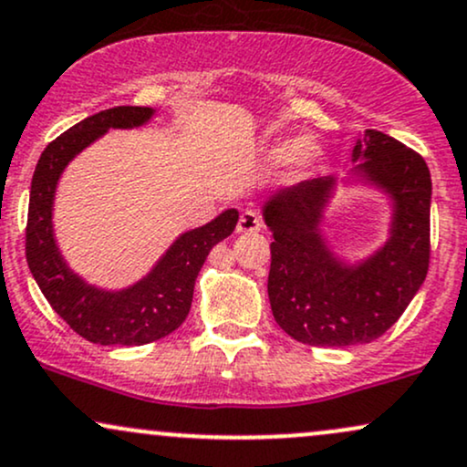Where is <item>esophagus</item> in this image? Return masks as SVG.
<instances>
[{"instance_id":"1","label":"esophagus","mask_w":467,"mask_h":467,"mask_svg":"<svg viewBox=\"0 0 467 467\" xmlns=\"http://www.w3.org/2000/svg\"><path fill=\"white\" fill-rule=\"evenodd\" d=\"M265 227V221H262V216L254 210H246L240 213V221H238V232L240 234H254V232H260V229Z\"/></svg>"}]
</instances>
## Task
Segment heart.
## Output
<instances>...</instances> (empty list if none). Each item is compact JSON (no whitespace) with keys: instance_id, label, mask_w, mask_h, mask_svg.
I'll use <instances>...</instances> for the list:
<instances>
[{"instance_id":"heart-1","label":"heart","mask_w":467,"mask_h":467,"mask_svg":"<svg viewBox=\"0 0 467 467\" xmlns=\"http://www.w3.org/2000/svg\"><path fill=\"white\" fill-rule=\"evenodd\" d=\"M299 150L297 153V159L301 163H310L312 159L317 157V148L312 144H304L299 148V144H295V141H279L277 146L271 148V152H268V157H271V161H286V159H290L295 155V152Z\"/></svg>"}]
</instances>
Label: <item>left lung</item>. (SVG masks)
<instances>
[{
    "label": "left lung",
    "mask_w": 467,
    "mask_h": 467,
    "mask_svg": "<svg viewBox=\"0 0 467 467\" xmlns=\"http://www.w3.org/2000/svg\"><path fill=\"white\" fill-rule=\"evenodd\" d=\"M360 177L389 192L393 223L387 244L360 265H343L319 229L334 179H312L273 194L268 299L277 326L315 348H348L380 338L407 310L431 265V172L424 157L380 130L354 146Z\"/></svg>",
    "instance_id": "obj_1"
}]
</instances>
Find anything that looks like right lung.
<instances>
[{
	"mask_svg": "<svg viewBox=\"0 0 467 467\" xmlns=\"http://www.w3.org/2000/svg\"><path fill=\"white\" fill-rule=\"evenodd\" d=\"M150 107H113L74 124L38 157L26 224V260L54 312L76 334L100 345H144L174 332L188 317L194 282L212 246L232 235L238 210L183 234L135 286L109 293L71 273L52 232V202L60 172L82 148L109 129H133L150 119Z\"/></svg>",
	"mask_w": 467,
	"mask_h": 467,
	"instance_id": "1",
	"label": "right lung"
}]
</instances>
